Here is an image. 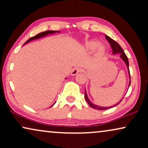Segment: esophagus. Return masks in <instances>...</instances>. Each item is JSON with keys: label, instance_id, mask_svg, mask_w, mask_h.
Segmentation results:
<instances>
[{"label": "esophagus", "instance_id": "esophagus-1", "mask_svg": "<svg viewBox=\"0 0 148 148\" xmlns=\"http://www.w3.org/2000/svg\"><path fill=\"white\" fill-rule=\"evenodd\" d=\"M83 71H84V69H83L82 68H79V67L75 68L74 69L72 70V71H71V75H73V76L76 75L77 74L79 73H80V72H82Z\"/></svg>", "mask_w": 148, "mask_h": 148}]
</instances>
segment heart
<instances>
[{
  "instance_id": "obj_1",
  "label": "heart",
  "mask_w": 148,
  "mask_h": 148,
  "mask_svg": "<svg viewBox=\"0 0 148 148\" xmlns=\"http://www.w3.org/2000/svg\"><path fill=\"white\" fill-rule=\"evenodd\" d=\"M98 46L99 54H103L105 52V47L103 45H100V42L96 40H91L86 44V47L88 50H93Z\"/></svg>"
}]
</instances>
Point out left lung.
<instances>
[{
    "mask_svg": "<svg viewBox=\"0 0 148 148\" xmlns=\"http://www.w3.org/2000/svg\"><path fill=\"white\" fill-rule=\"evenodd\" d=\"M105 37H106V40H108V42L110 44L111 48H112V54H115L120 53L121 58H122V60L125 62V64H126L127 69H128L129 76V86H130V84H131V76H130V71H129V60H128V58H127V56H126V54H125L124 51H123V48L121 47V46L119 45V44L117 43L116 42H115L114 40H113L112 38H110L108 36L105 35ZM85 98H86V100L87 101V102L88 103V104L90 105V106L92 107V108H94V109H97V110H107V109L111 108H112V107H114V106H116V105H118L119 103H120L121 101H122V100H123V99H121V100L120 101V102H119V103H117V104H116L113 105V106H112L102 107V106H98V105H96V104H93V103L91 102L90 100H89V98H88V95H87L86 91H85Z\"/></svg>",
    "mask_w": 148,
    "mask_h": 148,
    "instance_id": "1",
    "label": "left lung"
}]
</instances>
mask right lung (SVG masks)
<instances>
[{"label": "right lung", "mask_w": 148, "mask_h": 148, "mask_svg": "<svg viewBox=\"0 0 148 148\" xmlns=\"http://www.w3.org/2000/svg\"><path fill=\"white\" fill-rule=\"evenodd\" d=\"M59 32H58V31H51V30H48V31L41 32V33L37 34V35L35 36H34V37H32L31 38H29V39L24 44H27V43H28V42H29L32 41V40H37V39H39V38H42V37H44V36H47V35H48V34H54V33H59ZM54 104H55V103H54ZM54 104H53V105H54ZM53 105H52V106H53Z\"/></svg>", "instance_id": "obj_1"}]
</instances>
